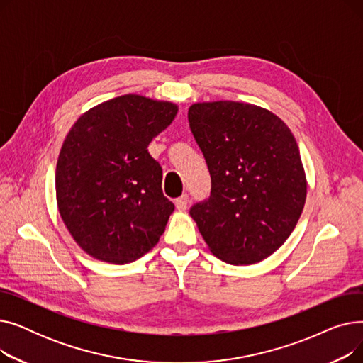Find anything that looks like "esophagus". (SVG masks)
Here are the masks:
<instances>
[{
	"label": "esophagus",
	"instance_id": "1",
	"mask_svg": "<svg viewBox=\"0 0 363 363\" xmlns=\"http://www.w3.org/2000/svg\"><path fill=\"white\" fill-rule=\"evenodd\" d=\"M175 204H177L178 211L184 212L185 208H186V206H188V196H186V194H182L181 197H178V199L175 200Z\"/></svg>",
	"mask_w": 363,
	"mask_h": 363
}]
</instances>
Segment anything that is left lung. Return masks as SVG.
I'll return each mask as SVG.
<instances>
[{
    "mask_svg": "<svg viewBox=\"0 0 363 363\" xmlns=\"http://www.w3.org/2000/svg\"><path fill=\"white\" fill-rule=\"evenodd\" d=\"M188 122L211 172L196 220L211 252L253 264L285 242L306 201V175L291 130L277 114L237 101L196 103Z\"/></svg>",
    "mask_w": 363,
    "mask_h": 363,
    "instance_id": "8db88e82",
    "label": "left lung"
}]
</instances>
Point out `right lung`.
Returning <instances> with one entry per match:
<instances>
[{"mask_svg":"<svg viewBox=\"0 0 363 363\" xmlns=\"http://www.w3.org/2000/svg\"><path fill=\"white\" fill-rule=\"evenodd\" d=\"M177 113L174 103L126 94L92 107L69 130L55 169L57 206L94 259L133 262L164 233L175 206L147 147Z\"/></svg>","mask_w":363,"mask_h":363,"instance_id":"1","label":"right lung"}]
</instances>
